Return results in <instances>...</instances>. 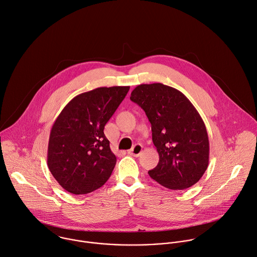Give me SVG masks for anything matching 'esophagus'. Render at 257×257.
<instances>
[{"instance_id":"1","label":"esophagus","mask_w":257,"mask_h":257,"mask_svg":"<svg viewBox=\"0 0 257 257\" xmlns=\"http://www.w3.org/2000/svg\"><path fill=\"white\" fill-rule=\"evenodd\" d=\"M143 152V146L141 144H136L132 150L128 151V154L132 156H135V157H139L141 155V153Z\"/></svg>"}]
</instances>
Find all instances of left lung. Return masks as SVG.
Masks as SVG:
<instances>
[{
  "label": "left lung",
  "mask_w": 257,
  "mask_h": 257,
  "mask_svg": "<svg viewBox=\"0 0 257 257\" xmlns=\"http://www.w3.org/2000/svg\"><path fill=\"white\" fill-rule=\"evenodd\" d=\"M131 100L146 112L159 154V163L149 175L170 189L195 184L208 168L210 143L191 102L177 89L161 83L137 86Z\"/></svg>",
  "instance_id": "8db88e82"
}]
</instances>
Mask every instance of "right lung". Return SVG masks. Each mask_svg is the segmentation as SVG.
Masks as SVG:
<instances>
[{
  "label": "right lung",
  "instance_id": "add662e5",
  "mask_svg": "<svg viewBox=\"0 0 257 257\" xmlns=\"http://www.w3.org/2000/svg\"><path fill=\"white\" fill-rule=\"evenodd\" d=\"M130 90V86L100 87L74 97L50 130L47 166L67 191L90 193L110 177L116 157L104 126Z\"/></svg>",
  "mask_w": 257,
  "mask_h": 257
}]
</instances>
